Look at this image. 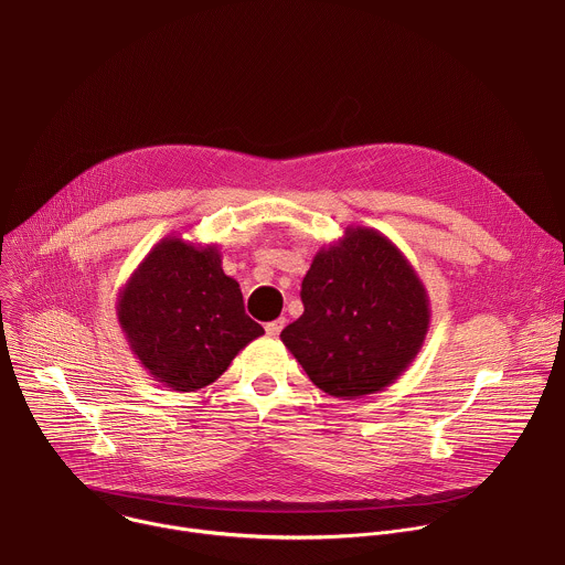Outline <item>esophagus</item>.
Returning a JSON list of instances; mask_svg holds the SVG:
<instances>
[{"label":"esophagus","instance_id":"1","mask_svg":"<svg viewBox=\"0 0 565 565\" xmlns=\"http://www.w3.org/2000/svg\"><path fill=\"white\" fill-rule=\"evenodd\" d=\"M284 327H286V319L279 317V319H275V321H268V324H266V333H268L270 338H277Z\"/></svg>","mask_w":565,"mask_h":565}]
</instances>
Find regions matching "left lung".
Listing matches in <instances>:
<instances>
[{
	"mask_svg": "<svg viewBox=\"0 0 565 565\" xmlns=\"http://www.w3.org/2000/svg\"><path fill=\"white\" fill-rule=\"evenodd\" d=\"M303 315L284 347L324 393L355 399L393 384L420 353L429 295L409 259L373 227L349 225L301 281Z\"/></svg>",
	"mask_w": 565,
	"mask_h": 565,
	"instance_id": "8db88e82",
	"label": "left lung"
}]
</instances>
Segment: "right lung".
<instances>
[{
    "instance_id": "add662e5",
    "label": "right lung",
    "mask_w": 565,
    "mask_h": 565,
    "mask_svg": "<svg viewBox=\"0 0 565 565\" xmlns=\"http://www.w3.org/2000/svg\"><path fill=\"white\" fill-rule=\"evenodd\" d=\"M131 353L172 391L212 384L262 324L246 315L236 279L221 268L214 244L166 236L138 264L116 301Z\"/></svg>"
}]
</instances>
